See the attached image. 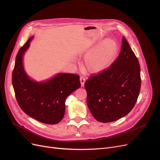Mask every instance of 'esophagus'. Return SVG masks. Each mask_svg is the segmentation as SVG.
Wrapping results in <instances>:
<instances>
[{"instance_id": "34e87169", "label": "esophagus", "mask_w": 160, "mask_h": 160, "mask_svg": "<svg viewBox=\"0 0 160 160\" xmlns=\"http://www.w3.org/2000/svg\"><path fill=\"white\" fill-rule=\"evenodd\" d=\"M80 82H81V87H83L84 84H85V79L83 77H80Z\"/></svg>"}]
</instances>
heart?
Wrapping results in <instances>:
<instances>
[{"mask_svg": "<svg viewBox=\"0 0 160 160\" xmlns=\"http://www.w3.org/2000/svg\"><path fill=\"white\" fill-rule=\"evenodd\" d=\"M118 51L117 41L113 38H106L85 56V69L93 74L105 71L113 63Z\"/></svg>", "mask_w": 160, "mask_h": 160, "instance_id": "b5f03b06", "label": "heart"}]
</instances>
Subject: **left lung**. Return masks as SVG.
Masks as SVG:
<instances>
[{"instance_id": "8db88e82", "label": "left lung", "mask_w": 160, "mask_h": 160, "mask_svg": "<svg viewBox=\"0 0 160 160\" xmlns=\"http://www.w3.org/2000/svg\"><path fill=\"white\" fill-rule=\"evenodd\" d=\"M140 87L139 61L123 37L118 59L108 70L91 77L85 83L87 103L92 115L102 123L125 117L136 103Z\"/></svg>"}]
</instances>
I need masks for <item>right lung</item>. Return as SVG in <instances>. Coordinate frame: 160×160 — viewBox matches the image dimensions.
Masks as SVG:
<instances>
[{"label": "right lung", "instance_id": "right-lung-1", "mask_svg": "<svg viewBox=\"0 0 160 160\" xmlns=\"http://www.w3.org/2000/svg\"><path fill=\"white\" fill-rule=\"evenodd\" d=\"M33 38H28L17 53L12 75V86L24 112L41 123L56 124L64 117L66 98L81 87L79 76L59 72L45 81L31 79L24 68L23 57Z\"/></svg>", "mask_w": 160, "mask_h": 160}]
</instances>
